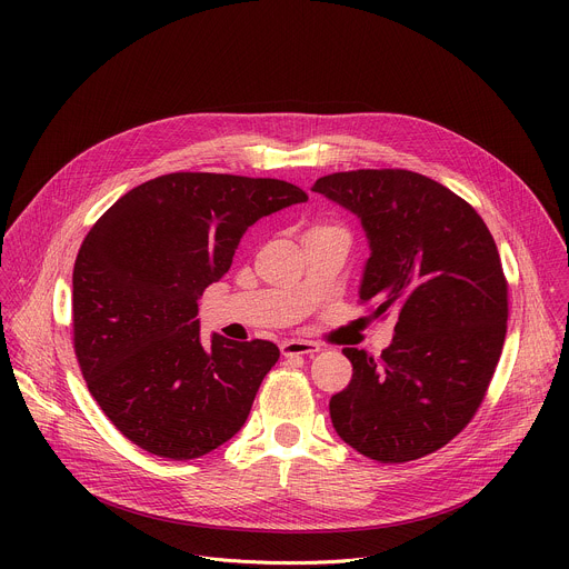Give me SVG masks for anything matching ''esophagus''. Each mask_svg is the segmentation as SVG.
<instances>
[{
	"label": "esophagus",
	"instance_id": "esophagus-1",
	"mask_svg": "<svg viewBox=\"0 0 569 569\" xmlns=\"http://www.w3.org/2000/svg\"><path fill=\"white\" fill-rule=\"evenodd\" d=\"M321 347L317 342H308V340H286L281 345V353L283 356H303V353H319Z\"/></svg>",
	"mask_w": 569,
	"mask_h": 569
}]
</instances>
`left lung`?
<instances>
[{"mask_svg": "<svg viewBox=\"0 0 569 569\" xmlns=\"http://www.w3.org/2000/svg\"><path fill=\"white\" fill-rule=\"evenodd\" d=\"M315 193L356 213L369 240L360 299L396 315L380 360L353 365L329 402L345 443L380 463L426 457L457 437L489 389L507 336V279L479 213L443 184L400 169L323 176Z\"/></svg>", "mask_w": 569, "mask_h": 569, "instance_id": "8db88e82", "label": "left lung"}]
</instances>
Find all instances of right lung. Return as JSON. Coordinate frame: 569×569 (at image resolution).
I'll return each instance as SVG.
<instances>
[{
  "instance_id": "obj_1",
  "label": "right lung",
  "mask_w": 569,
  "mask_h": 569,
  "mask_svg": "<svg viewBox=\"0 0 569 569\" xmlns=\"http://www.w3.org/2000/svg\"><path fill=\"white\" fill-rule=\"evenodd\" d=\"M308 196L283 180L171 173L119 198L73 266V349L90 393L150 455L196 459L248 421L268 340H200L198 299L257 220Z\"/></svg>"
}]
</instances>
